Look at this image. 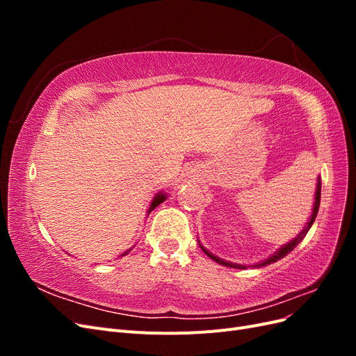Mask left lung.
<instances>
[{
    "instance_id": "left-lung-1",
    "label": "left lung",
    "mask_w": 356,
    "mask_h": 356,
    "mask_svg": "<svg viewBox=\"0 0 356 356\" xmlns=\"http://www.w3.org/2000/svg\"><path fill=\"white\" fill-rule=\"evenodd\" d=\"M319 203H321V181L318 179V186H316V195H315V203H314V212H312V217H310V220H309V222H307V225L305 227V230L301 232L297 238L294 239V241H291L288 245H285V246H282L281 250H279L277 252H275L270 258H267L266 261H263V263H260V264H257V267H261V266H267V264H272V263H275V261H277V260H281V258H284L285 255H288L291 251L294 250V248L303 241V238L307 234V232H309V229L312 227V224H314V221H315V218H316V215H318V209H319ZM200 248H202V251L207 254L209 258H212L213 261H217L218 264H221V266H227V267H233V268H245L246 266H242V264H234V263H229V261H224V260H221V258H218V257H215L213 254H211L209 251H207L204 250V248L200 245Z\"/></svg>"
}]
</instances>
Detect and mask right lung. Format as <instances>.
<instances>
[{
	"label": "right lung",
	"instance_id": "1",
	"mask_svg": "<svg viewBox=\"0 0 356 356\" xmlns=\"http://www.w3.org/2000/svg\"><path fill=\"white\" fill-rule=\"evenodd\" d=\"M166 197H165V195H157L156 197H154V200L152 202V207H149V211L148 212H152L156 207H159V204L161 203V202H163Z\"/></svg>",
	"mask_w": 356,
	"mask_h": 356
}]
</instances>
